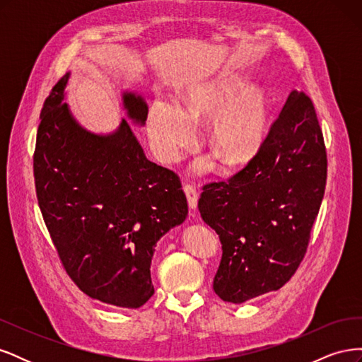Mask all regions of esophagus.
Returning a JSON list of instances; mask_svg holds the SVG:
<instances>
[{"instance_id": "34e87169", "label": "esophagus", "mask_w": 362, "mask_h": 362, "mask_svg": "<svg viewBox=\"0 0 362 362\" xmlns=\"http://www.w3.org/2000/svg\"><path fill=\"white\" fill-rule=\"evenodd\" d=\"M184 192H185V196H187L189 206L192 210H196V206H198V192H196V189L190 184L184 185Z\"/></svg>"}]
</instances>
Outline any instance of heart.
I'll use <instances>...</instances> for the list:
<instances>
[{"instance_id": "b5f03b06", "label": "heart", "mask_w": 362, "mask_h": 362, "mask_svg": "<svg viewBox=\"0 0 362 362\" xmlns=\"http://www.w3.org/2000/svg\"><path fill=\"white\" fill-rule=\"evenodd\" d=\"M181 110L196 120H211L208 144L226 168H238L258 156L269 134L270 104L264 89L246 75L223 74L196 81L181 93ZM173 101L157 98L148 112V134L164 161L177 160L193 140V129ZM211 160L193 164L196 173L211 168Z\"/></svg>"}]
</instances>
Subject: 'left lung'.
<instances>
[{"label":"left lung","instance_id":"8db88e82","mask_svg":"<svg viewBox=\"0 0 362 362\" xmlns=\"http://www.w3.org/2000/svg\"><path fill=\"white\" fill-rule=\"evenodd\" d=\"M326 168L314 105L291 90L258 156L228 181L204 185L199 213L223 250L213 282L218 298L243 303L293 276L320 210Z\"/></svg>","mask_w":362,"mask_h":362}]
</instances>
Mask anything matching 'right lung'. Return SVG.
<instances>
[{"mask_svg":"<svg viewBox=\"0 0 362 362\" xmlns=\"http://www.w3.org/2000/svg\"><path fill=\"white\" fill-rule=\"evenodd\" d=\"M68 72L40 113L35 152L43 221L72 281L93 299L139 308L154 294L151 261L158 240L189 213L181 181L146 158L133 133L148 104L122 90L127 119L112 133L84 128L66 104Z\"/></svg>","mask_w":362,"mask_h":362,"instance_id":"obj_1","label":"right lung"}]
</instances>
